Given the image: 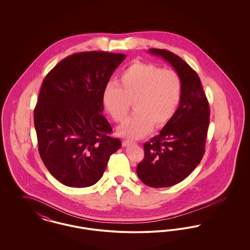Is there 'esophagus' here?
Wrapping results in <instances>:
<instances>
[{
    "label": "esophagus",
    "mask_w": 250,
    "mask_h": 250,
    "mask_svg": "<svg viewBox=\"0 0 250 250\" xmlns=\"http://www.w3.org/2000/svg\"><path fill=\"white\" fill-rule=\"evenodd\" d=\"M134 142H132V141H129V140H126V141H123V146H128V145H130V144H133Z\"/></svg>",
    "instance_id": "esophagus-1"
}]
</instances>
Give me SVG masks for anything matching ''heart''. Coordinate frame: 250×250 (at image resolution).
<instances>
[{
	"label": "heart",
	"instance_id": "heart-1",
	"mask_svg": "<svg viewBox=\"0 0 250 250\" xmlns=\"http://www.w3.org/2000/svg\"><path fill=\"white\" fill-rule=\"evenodd\" d=\"M183 93L178 73L143 62H134L120 74L116 83H107L102 103L116 123L126 118L130 102L134 112L118 129L122 136L141 138L153 126L160 128L173 117Z\"/></svg>",
	"mask_w": 250,
	"mask_h": 250
}]
</instances>
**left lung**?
Listing matches in <instances>:
<instances>
[{"label":"left lung","instance_id":"1","mask_svg":"<svg viewBox=\"0 0 250 250\" xmlns=\"http://www.w3.org/2000/svg\"><path fill=\"white\" fill-rule=\"evenodd\" d=\"M150 53L167 61L181 77L178 108L163 129L144 143L137 174L146 186L168 188L187 178L202 161L210 122V107L198 74L178 55L160 48Z\"/></svg>","mask_w":250,"mask_h":250}]
</instances>
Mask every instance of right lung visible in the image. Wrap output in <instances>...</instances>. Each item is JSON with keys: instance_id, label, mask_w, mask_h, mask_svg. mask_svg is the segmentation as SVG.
<instances>
[{"instance_id": "add662e5", "label": "right lung", "mask_w": 250, "mask_h": 250, "mask_svg": "<svg viewBox=\"0 0 250 250\" xmlns=\"http://www.w3.org/2000/svg\"><path fill=\"white\" fill-rule=\"evenodd\" d=\"M125 59V54L105 51L74 53L43 81L34 111L38 151L50 174L64 186L95 185L122 146L102 114V93Z\"/></svg>"}]
</instances>
